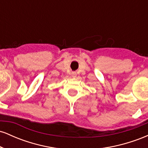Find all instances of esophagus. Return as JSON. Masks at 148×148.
<instances>
[{
	"label": "esophagus",
	"mask_w": 148,
	"mask_h": 148,
	"mask_svg": "<svg viewBox=\"0 0 148 148\" xmlns=\"http://www.w3.org/2000/svg\"><path fill=\"white\" fill-rule=\"evenodd\" d=\"M72 76H76V73L75 72H72Z\"/></svg>",
	"instance_id": "34e87169"
}]
</instances>
